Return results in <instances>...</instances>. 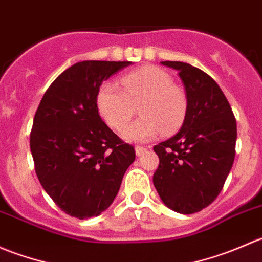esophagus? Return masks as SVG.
Listing matches in <instances>:
<instances>
[{"instance_id":"34e87169","label":"esophagus","mask_w":262,"mask_h":262,"mask_svg":"<svg viewBox=\"0 0 262 262\" xmlns=\"http://www.w3.org/2000/svg\"><path fill=\"white\" fill-rule=\"evenodd\" d=\"M146 150H147L146 147L137 146V147H136V155H137V156H142L144 152H146Z\"/></svg>"}]
</instances>
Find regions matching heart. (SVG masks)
Instances as JSON below:
<instances>
[{
    "label": "heart",
    "instance_id": "obj_1",
    "mask_svg": "<svg viewBox=\"0 0 262 262\" xmlns=\"http://www.w3.org/2000/svg\"><path fill=\"white\" fill-rule=\"evenodd\" d=\"M124 90L118 83L106 81L97 92V109L113 129L123 128L139 105L142 118L121 130L126 141L144 142L163 130L172 134L181 128L187 114V99L173 86L167 72L158 67L146 66L121 78Z\"/></svg>",
    "mask_w": 262,
    "mask_h": 262
}]
</instances>
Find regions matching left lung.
<instances>
[{
  "mask_svg": "<svg viewBox=\"0 0 262 262\" xmlns=\"http://www.w3.org/2000/svg\"><path fill=\"white\" fill-rule=\"evenodd\" d=\"M161 64L179 72L187 114L175 136L153 148L160 158L153 185L166 207L192 214L212 204L223 189L236 155V119L210 76L189 63Z\"/></svg>",
  "mask_w": 262,
  "mask_h": 262,
  "instance_id": "obj_1",
  "label": "left lung"
}]
</instances>
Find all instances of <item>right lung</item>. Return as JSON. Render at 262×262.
<instances>
[{"instance_id":"add662e5","label":"right lung","mask_w":262,"mask_h":262,"mask_svg":"<svg viewBox=\"0 0 262 262\" xmlns=\"http://www.w3.org/2000/svg\"><path fill=\"white\" fill-rule=\"evenodd\" d=\"M132 62L83 60L60 73L44 94L30 134L41 186L64 213L78 219L112 205L124 173L136 160L97 109L102 82Z\"/></svg>"}]
</instances>
